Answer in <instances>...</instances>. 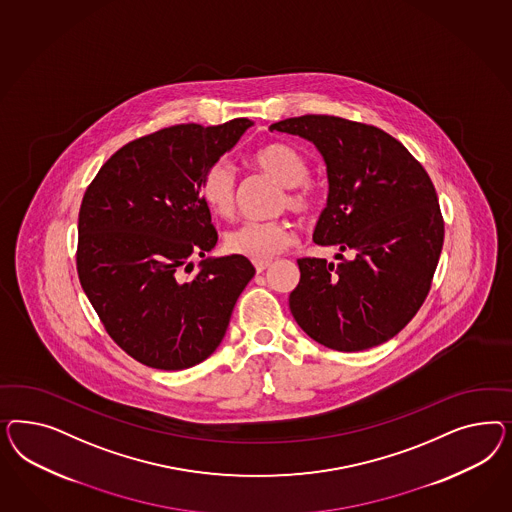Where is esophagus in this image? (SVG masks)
Segmentation results:
<instances>
[{
  "label": "esophagus",
  "mask_w": 512,
  "mask_h": 512,
  "mask_svg": "<svg viewBox=\"0 0 512 512\" xmlns=\"http://www.w3.org/2000/svg\"><path fill=\"white\" fill-rule=\"evenodd\" d=\"M272 264V261L268 259V261H253V266H255V270L261 274V272H264L268 266Z\"/></svg>",
  "instance_id": "1"
}]
</instances>
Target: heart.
I'll return each instance as SVG.
<instances>
[{
	"label": "heart",
	"mask_w": 512,
	"mask_h": 512,
	"mask_svg": "<svg viewBox=\"0 0 512 512\" xmlns=\"http://www.w3.org/2000/svg\"><path fill=\"white\" fill-rule=\"evenodd\" d=\"M253 167L270 174L281 186L285 197L281 204L306 214L315 206V186L306 178V157L287 142H266L249 155ZM199 193L208 210L216 216L227 217L234 206V174L223 161L212 163L202 172ZM295 242L291 225L283 219L246 221L229 231L225 244L231 253L253 261H268Z\"/></svg>",
	"instance_id": "b5f03b06"
}]
</instances>
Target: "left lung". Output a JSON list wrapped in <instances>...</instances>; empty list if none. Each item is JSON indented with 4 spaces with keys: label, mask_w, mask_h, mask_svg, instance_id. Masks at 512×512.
<instances>
[{
    "label": "left lung",
    "mask_w": 512,
    "mask_h": 512,
    "mask_svg": "<svg viewBox=\"0 0 512 512\" xmlns=\"http://www.w3.org/2000/svg\"><path fill=\"white\" fill-rule=\"evenodd\" d=\"M270 131L310 140L326 165L328 197L313 231L319 246L356 257L340 264L298 259L289 296L311 340L343 353L394 338L432 287L445 225L434 184L402 142L383 129L338 116L306 114Z\"/></svg>",
    "instance_id": "8db88e82"
}]
</instances>
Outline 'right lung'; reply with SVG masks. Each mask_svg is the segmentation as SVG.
<instances>
[{"label":"right lung","instance_id":"add662e5","mask_svg":"<svg viewBox=\"0 0 512 512\" xmlns=\"http://www.w3.org/2000/svg\"><path fill=\"white\" fill-rule=\"evenodd\" d=\"M253 122L180 124L120 148L78 212L80 285L110 338L155 370H186L223 340L255 268L242 255L208 257L217 242L199 193L202 172ZM201 256L191 280L182 271Z\"/></svg>","mask_w":512,"mask_h":512}]
</instances>
